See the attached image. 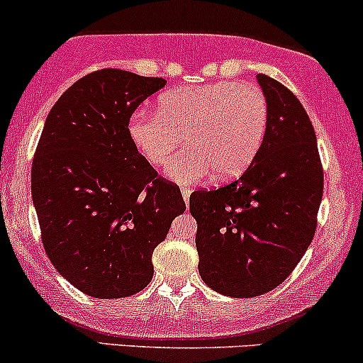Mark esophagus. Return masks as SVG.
I'll return each mask as SVG.
<instances>
[{
    "instance_id": "34e87169",
    "label": "esophagus",
    "mask_w": 363,
    "mask_h": 363,
    "mask_svg": "<svg viewBox=\"0 0 363 363\" xmlns=\"http://www.w3.org/2000/svg\"><path fill=\"white\" fill-rule=\"evenodd\" d=\"M181 193H182V200H184L186 205H188L189 196H191V189L189 188H181Z\"/></svg>"
}]
</instances>
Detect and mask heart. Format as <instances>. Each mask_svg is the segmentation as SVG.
<instances>
[{"label":"heart","mask_w":363,"mask_h":363,"mask_svg":"<svg viewBox=\"0 0 363 363\" xmlns=\"http://www.w3.org/2000/svg\"><path fill=\"white\" fill-rule=\"evenodd\" d=\"M267 123L269 105L260 87L222 81L162 94L157 111H134L127 133L153 167L167 165L184 136L189 148L167 174L194 184L212 174L230 179L245 172L262 148Z\"/></svg>","instance_id":"1"}]
</instances>
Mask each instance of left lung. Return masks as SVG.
Segmentation results:
<instances>
[{"label": "left lung", "instance_id": "obj_1", "mask_svg": "<svg viewBox=\"0 0 363 363\" xmlns=\"http://www.w3.org/2000/svg\"><path fill=\"white\" fill-rule=\"evenodd\" d=\"M257 81L269 105L257 158L238 181L189 196L200 276L233 298H255L286 281L313 240L324 191L305 108L276 79L258 74Z\"/></svg>", "mask_w": 363, "mask_h": 363}]
</instances>
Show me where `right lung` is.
I'll return each instance as SVG.
<instances>
[{
    "mask_svg": "<svg viewBox=\"0 0 363 363\" xmlns=\"http://www.w3.org/2000/svg\"><path fill=\"white\" fill-rule=\"evenodd\" d=\"M167 84L103 69L55 103L33 160V201L51 264L87 296L136 294L153 277V250L184 213L174 182L130 141L134 110Z\"/></svg>",
    "mask_w": 363,
    "mask_h": 363,
    "instance_id": "1",
    "label": "right lung"
}]
</instances>
